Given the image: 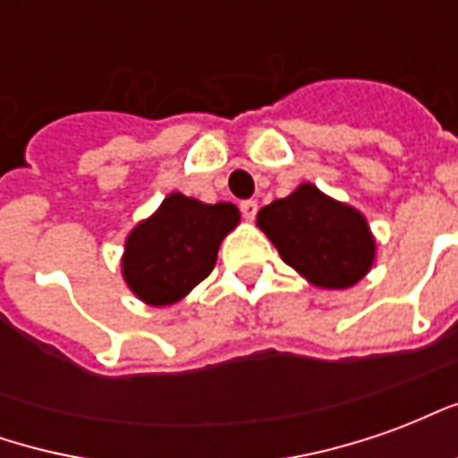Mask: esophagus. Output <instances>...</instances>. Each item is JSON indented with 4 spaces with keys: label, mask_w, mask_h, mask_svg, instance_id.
<instances>
[{
    "label": "esophagus",
    "mask_w": 458,
    "mask_h": 458,
    "mask_svg": "<svg viewBox=\"0 0 458 458\" xmlns=\"http://www.w3.org/2000/svg\"><path fill=\"white\" fill-rule=\"evenodd\" d=\"M240 210H242L245 220H255V216H258V203H255V200H242V203H240Z\"/></svg>",
    "instance_id": "obj_1"
}]
</instances>
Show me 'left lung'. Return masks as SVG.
<instances>
[{
    "label": "left lung",
    "mask_w": 458,
    "mask_h": 458,
    "mask_svg": "<svg viewBox=\"0 0 458 458\" xmlns=\"http://www.w3.org/2000/svg\"><path fill=\"white\" fill-rule=\"evenodd\" d=\"M258 228L289 267L318 289H348L377 255L368 218L353 206L301 183L258 213Z\"/></svg>",
    "instance_id": "8db88e82"
}]
</instances>
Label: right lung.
Returning a JSON list of instances; mask_svg holds the SVG:
<instances>
[{"instance_id":"add662e5","label":"right lung","mask_w":458,"mask_h":458,"mask_svg":"<svg viewBox=\"0 0 458 458\" xmlns=\"http://www.w3.org/2000/svg\"><path fill=\"white\" fill-rule=\"evenodd\" d=\"M238 223L233 203H203L171 191L124 238V284L149 307L176 304L213 272L220 242Z\"/></svg>"}]
</instances>
